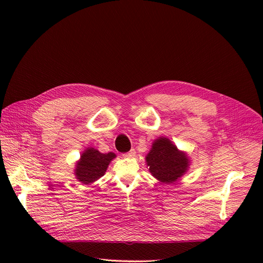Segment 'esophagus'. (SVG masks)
I'll return each mask as SVG.
<instances>
[{"mask_svg": "<svg viewBox=\"0 0 263 263\" xmlns=\"http://www.w3.org/2000/svg\"><path fill=\"white\" fill-rule=\"evenodd\" d=\"M122 157H123V158H127V159L134 158V157H135V151H134V150H131V151H129V153L122 155Z\"/></svg>", "mask_w": 263, "mask_h": 263, "instance_id": "34e87169", "label": "esophagus"}]
</instances>
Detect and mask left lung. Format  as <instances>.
<instances>
[{
  "label": "left lung",
  "mask_w": 263,
  "mask_h": 263,
  "mask_svg": "<svg viewBox=\"0 0 263 263\" xmlns=\"http://www.w3.org/2000/svg\"><path fill=\"white\" fill-rule=\"evenodd\" d=\"M145 160L150 174L165 184L177 182L189 171L191 165L185 151L179 150L165 136H159L154 141Z\"/></svg>",
  "instance_id": "8db88e82"
}]
</instances>
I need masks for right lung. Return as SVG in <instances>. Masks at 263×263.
I'll use <instances>...</instances> for the list:
<instances>
[{"instance_id":"right-lung-1","label":"right lung","mask_w":263,"mask_h":263,"mask_svg":"<svg viewBox=\"0 0 263 263\" xmlns=\"http://www.w3.org/2000/svg\"><path fill=\"white\" fill-rule=\"evenodd\" d=\"M115 158L114 153L102 154L98 149L87 147L76 163V179L85 185L93 183L105 174L109 163Z\"/></svg>"}]
</instances>
